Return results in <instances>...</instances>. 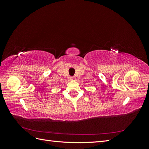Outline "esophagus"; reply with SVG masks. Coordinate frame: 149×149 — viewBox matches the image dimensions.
Segmentation results:
<instances>
[{
  "label": "esophagus",
  "instance_id": "obj_1",
  "mask_svg": "<svg viewBox=\"0 0 149 149\" xmlns=\"http://www.w3.org/2000/svg\"><path fill=\"white\" fill-rule=\"evenodd\" d=\"M71 79L73 80V81H75L76 80V77H75V76H72V77H71Z\"/></svg>",
  "mask_w": 149,
  "mask_h": 149
}]
</instances>
